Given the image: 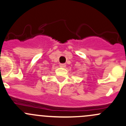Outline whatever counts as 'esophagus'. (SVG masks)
<instances>
[{"label": "esophagus", "mask_w": 126, "mask_h": 126, "mask_svg": "<svg viewBox=\"0 0 126 126\" xmlns=\"http://www.w3.org/2000/svg\"><path fill=\"white\" fill-rule=\"evenodd\" d=\"M60 66L62 67V68H65L66 64H64V63H60Z\"/></svg>", "instance_id": "1"}]
</instances>
